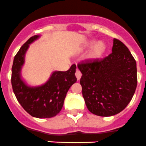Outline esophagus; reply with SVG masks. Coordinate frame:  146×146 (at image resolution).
Here are the masks:
<instances>
[{
	"mask_svg": "<svg viewBox=\"0 0 146 146\" xmlns=\"http://www.w3.org/2000/svg\"><path fill=\"white\" fill-rule=\"evenodd\" d=\"M75 74H76V78H77V79H78V80L81 79V77H82V73H81L80 70H79V69L76 70Z\"/></svg>",
	"mask_w": 146,
	"mask_h": 146,
	"instance_id": "esophagus-1",
	"label": "esophagus"
}]
</instances>
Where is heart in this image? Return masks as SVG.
I'll return each instance as SVG.
<instances>
[{
    "label": "heart",
    "instance_id": "b5f03b06",
    "mask_svg": "<svg viewBox=\"0 0 146 146\" xmlns=\"http://www.w3.org/2000/svg\"><path fill=\"white\" fill-rule=\"evenodd\" d=\"M105 44L102 41H99L93 46V48L88 54V58L90 59H98L100 58L105 51Z\"/></svg>",
    "mask_w": 146,
    "mask_h": 146
}]
</instances>
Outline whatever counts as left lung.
Masks as SVG:
<instances>
[{
	"instance_id": "8db88e82",
	"label": "left lung",
	"mask_w": 146,
	"mask_h": 146,
	"mask_svg": "<svg viewBox=\"0 0 146 146\" xmlns=\"http://www.w3.org/2000/svg\"><path fill=\"white\" fill-rule=\"evenodd\" d=\"M82 73L80 84L88 109L100 117L123 111L135 93L137 63L125 45L113 39L112 52L102 59L78 64Z\"/></svg>"
}]
</instances>
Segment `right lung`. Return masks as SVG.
Instances as JSON below:
<instances>
[{"instance_id":"right-lung-1","label":"right lung","mask_w":146,"mask_h":146,"mask_svg":"<svg viewBox=\"0 0 146 146\" xmlns=\"http://www.w3.org/2000/svg\"><path fill=\"white\" fill-rule=\"evenodd\" d=\"M38 35H34L24 44L15 55L12 67V86L18 102L31 116L36 118H50L62 110L66 94L71 85L76 82V66L73 64L67 71H55L46 83L30 88L21 79V69L29 44Z\"/></svg>"}]
</instances>
